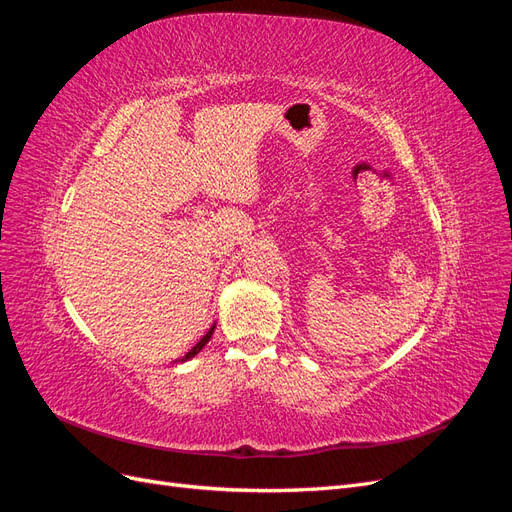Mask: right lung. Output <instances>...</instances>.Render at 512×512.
<instances>
[{"label": "right lung", "mask_w": 512, "mask_h": 512, "mask_svg": "<svg viewBox=\"0 0 512 512\" xmlns=\"http://www.w3.org/2000/svg\"><path fill=\"white\" fill-rule=\"evenodd\" d=\"M213 331H215V324H213V327H211V329H209V331H207V333H205V335H203V337H200V342H198V344H196V346H194V348H192V350H190V352H188V354H185V356H183V359H181V361H188V359H192V356H196V354H198V352H200V350H203V348H205V346H207V342H209V339H211V335H213Z\"/></svg>", "instance_id": "add662e5"}]
</instances>
